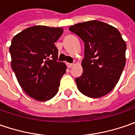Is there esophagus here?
I'll return each mask as SVG.
<instances>
[{"instance_id": "obj_1", "label": "esophagus", "mask_w": 135, "mask_h": 135, "mask_svg": "<svg viewBox=\"0 0 135 135\" xmlns=\"http://www.w3.org/2000/svg\"><path fill=\"white\" fill-rule=\"evenodd\" d=\"M67 65H68V67L70 68H72L73 66H74V64L73 63H67Z\"/></svg>"}]
</instances>
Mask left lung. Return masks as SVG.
Segmentation results:
<instances>
[{
    "instance_id": "1",
    "label": "left lung",
    "mask_w": 135,
    "mask_h": 135,
    "mask_svg": "<svg viewBox=\"0 0 135 135\" xmlns=\"http://www.w3.org/2000/svg\"><path fill=\"white\" fill-rule=\"evenodd\" d=\"M84 42L83 74L75 79L79 91L89 98H100L113 90L126 65V44L120 32L97 20L69 28Z\"/></svg>"
}]
</instances>
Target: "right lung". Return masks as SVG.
<instances>
[{
	"label": "right lung",
	"mask_w": 135,
	"mask_h": 135,
	"mask_svg": "<svg viewBox=\"0 0 135 135\" xmlns=\"http://www.w3.org/2000/svg\"><path fill=\"white\" fill-rule=\"evenodd\" d=\"M63 33L61 28L37 25L25 29L12 40L11 66L23 91L40 101L52 98L58 92L66 66L58 61L55 46Z\"/></svg>",
	"instance_id": "add662e5"
}]
</instances>
